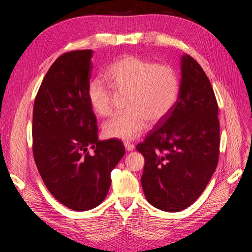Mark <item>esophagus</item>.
I'll return each instance as SVG.
<instances>
[{
  "label": "esophagus",
  "mask_w": 252,
  "mask_h": 252,
  "mask_svg": "<svg viewBox=\"0 0 252 252\" xmlns=\"http://www.w3.org/2000/svg\"><path fill=\"white\" fill-rule=\"evenodd\" d=\"M125 147H126V151H133L134 148H135L134 144L130 143V142H127V141L125 142Z\"/></svg>",
  "instance_id": "esophagus-1"
}]
</instances>
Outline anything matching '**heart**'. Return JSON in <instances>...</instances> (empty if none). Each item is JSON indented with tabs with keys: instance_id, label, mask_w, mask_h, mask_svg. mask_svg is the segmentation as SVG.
Returning a JSON list of instances; mask_svg holds the SVG:
<instances>
[{
	"instance_id": "heart-1",
	"label": "heart",
	"mask_w": 252,
	"mask_h": 252,
	"mask_svg": "<svg viewBox=\"0 0 252 252\" xmlns=\"http://www.w3.org/2000/svg\"><path fill=\"white\" fill-rule=\"evenodd\" d=\"M104 77L117 97H125L126 112L103 125L107 138L134 140L146 129L148 122H161L178 100L180 83L173 67L155 64L133 55H125L106 69ZM87 98L98 116L113 113L116 98L98 79L88 85Z\"/></svg>"
}]
</instances>
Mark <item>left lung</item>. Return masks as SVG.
I'll return each instance as SVG.
<instances>
[{
    "label": "left lung",
    "mask_w": 252,
    "mask_h": 252,
    "mask_svg": "<svg viewBox=\"0 0 252 252\" xmlns=\"http://www.w3.org/2000/svg\"><path fill=\"white\" fill-rule=\"evenodd\" d=\"M181 75L174 108L136 147L145 158L141 183L146 199L168 213L198 199L220 154L219 107L209 79L188 54L181 57Z\"/></svg>",
    "instance_id": "8db88e82"
}]
</instances>
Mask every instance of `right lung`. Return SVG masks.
I'll list each match as a JSON object with an SVG mask.
<instances>
[{"label": "right lung", "instance_id": "obj_1", "mask_svg": "<svg viewBox=\"0 0 252 252\" xmlns=\"http://www.w3.org/2000/svg\"><path fill=\"white\" fill-rule=\"evenodd\" d=\"M92 57V50H79L57 58L38 89L32 113L38 173L56 200L75 211L102 203L111 171L126 152L122 141L98 140L97 119L87 98Z\"/></svg>", "mask_w": 252, "mask_h": 252}]
</instances>
